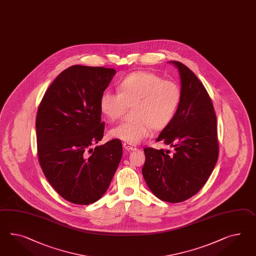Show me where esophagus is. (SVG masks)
<instances>
[{
	"label": "esophagus",
	"instance_id": "34e87169",
	"mask_svg": "<svg viewBox=\"0 0 256 256\" xmlns=\"http://www.w3.org/2000/svg\"><path fill=\"white\" fill-rule=\"evenodd\" d=\"M123 146H124V149H126V151H128V152H130V151H136V150L138 149L136 146L130 144H128V142H124Z\"/></svg>",
	"mask_w": 256,
	"mask_h": 256
}]
</instances>
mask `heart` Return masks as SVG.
Returning a JSON list of instances; mask_svg holds the SVG:
<instances>
[{"instance_id":"heart-1","label":"heart","mask_w":256,"mask_h":256,"mask_svg":"<svg viewBox=\"0 0 256 256\" xmlns=\"http://www.w3.org/2000/svg\"><path fill=\"white\" fill-rule=\"evenodd\" d=\"M182 98L178 84L162 80L149 72H138L118 84V93L104 90L100 108L108 119L114 121L132 106L133 118L122 121L110 130L112 138L137 144L150 136L154 130H162L172 122Z\"/></svg>"}]
</instances>
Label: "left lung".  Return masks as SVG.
<instances>
[{
    "instance_id": "1",
    "label": "left lung",
    "mask_w": 256,
    "mask_h": 256,
    "mask_svg": "<svg viewBox=\"0 0 256 256\" xmlns=\"http://www.w3.org/2000/svg\"><path fill=\"white\" fill-rule=\"evenodd\" d=\"M180 74L182 98L172 122L156 142L170 150L144 148L142 176L161 200L178 203L198 193L214 168L219 146L214 108L200 79L184 64L168 62Z\"/></svg>"
}]
</instances>
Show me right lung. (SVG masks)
Here are the masks:
<instances>
[{"instance_id":"1","label":"right lung","mask_w":256,"mask_h":256,"mask_svg":"<svg viewBox=\"0 0 256 256\" xmlns=\"http://www.w3.org/2000/svg\"><path fill=\"white\" fill-rule=\"evenodd\" d=\"M116 70L74 65L50 84L36 116L38 156L44 176L64 200L78 205L98 200L122 158L114 138L104 137L100 98Z\"/></svg>"}]
</instances>
